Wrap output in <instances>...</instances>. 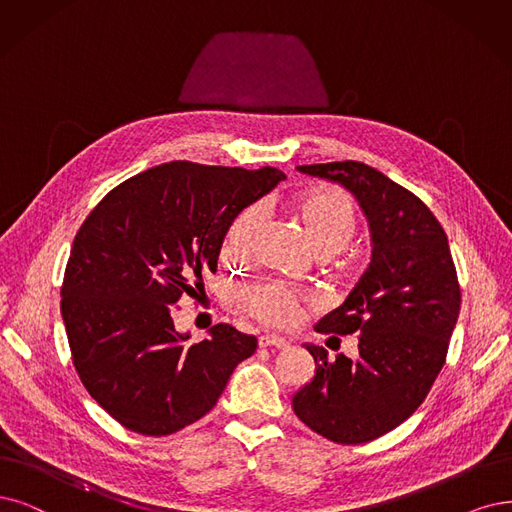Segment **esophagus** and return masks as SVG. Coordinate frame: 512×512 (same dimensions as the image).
Listing matches in <instances>:
<instances>
[{
	"label": "esophagus",
	"instance_id": "1",
	"mask_svg": "<svg viewBox=\"0 0 512 512\" xmlns=\"http://www.w3.org/2000/svg\"><path fill=\"white\" fill-rule=\"evenodd\" d=\"M259 346L261 348H270V346H274V348H289V342L285 337H280V335H274V333H266V335H261L259 337Z\"/></svg>",
	"mask_w": 512,
	"mask_h": 512
}]
</instances>
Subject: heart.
I'll return each mask as SVG.
<instances>
[{"label":"heart","mask_w":512,"mask_h":512,"mask_svg":"<svg viewBox=\"0 0 512 512\" xmlns=\"http://www.w3.org/2000/svg\"><path fill=\"white\" fill-rule=\"evenodd\" d=\"M293 213L316 255H335L354 240L358 221L350 200L339 192H312L295 200ZM263 221L259 206L246 208L234 217L223 238V255L242 261L251 255L255 238ZM306 297L285 282L266 280L240 295L242 308L266 325H291Z\"/></svg>","instance_id":"obj_1"}]
</instances>
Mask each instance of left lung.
I'll use <instances>...</instances> for the list:
<instances>
[{
    "label": "left lung",
    "mask_w": 512,
    "mask_h": 512,
    "mask_svg": "<svg viewBox=\"0 0 512 512\" xmlns=\"http://www.w3.org/2000/svg\"><path fill=\"white\" fill-rule=\"evenodd\" d=\"M346 187L369 221L371 263L346 301L316 323L318 333L358 335V356L306 344L316 373L293 396V411L333 443L373 441L422 405L445 363L460 314L449 242L430 208L363 162L297 166Z\"/></svg>",
    "instance_id": "left-lung-1"
}]
</instances>
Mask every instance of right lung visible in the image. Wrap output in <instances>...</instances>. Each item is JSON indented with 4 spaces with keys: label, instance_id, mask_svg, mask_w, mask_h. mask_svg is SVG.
<instances>
[{
    "label": "right lung",
    "instance_id": "1",
    "mask_svg": "<svg viewBox=\"0 0 512 512\" xmlns=\"http://www.w3.org/2000/svg\"><path fill=\"white\" fill-rule=\"evenodd\" d=\"M282 179L272 166L166 162L113 187L75 234L61 289L73 365L124 428L166 437L198 422L255 352L223 323L189 344L173 314L204 291L234 217Z\"/></svg>",
    "mask_w": 512,
    "mask_h": 512
}]
</instances>
